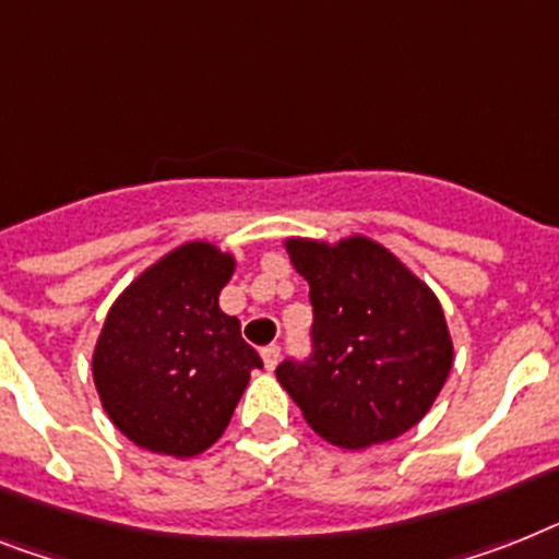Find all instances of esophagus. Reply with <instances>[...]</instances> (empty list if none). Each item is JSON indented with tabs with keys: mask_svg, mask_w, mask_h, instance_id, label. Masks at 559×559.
<instances>
[{
	"mask_svg": "<svg viewBox=\"0 0 559 559\" xmlns=\"http://www.w3.org/2000/svg\"><path fill=\"white\" fill-rule=\"evenodd\" d=\"M260 354H262V362H265V368H269V371H274L276 362H280V345H265Z\"/></svg>",
	"mask_w": 559,
	"mask_h": 559,
	"instance_id": "1",
	"label": "esophagus"
}]
</instances>
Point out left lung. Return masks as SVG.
<instances>
[{
	"mask_svg": "<svg viewBox=\"0 0 559 559\" xmlns=\"http://www.w3.org/2000/svg\"><path fill=\"white\" fill-rule=\"evenodd\" d=\"M311 285V357L285 359L276 380L308 426L340 449L396 440L426 417L449 380L440 299L389 248L368 237L285 239Z\"/></svg>",
	"mask_w": 559,
	"mask_h": 559,
	"instance_id": "1",
	"label": "left lung"
}]
</instances>
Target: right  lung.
<instances>
[{
    "label": "right lung",
    "instance_id": "add662e5",
    "mask_svg": "<svg viewBox=\"0 0 559 559\" xmlns=\"http://www.w3.org/2000/svg\"><path fill=\"white\" fill-rule=\"evenodd\" d=\"M234 257L186 242L142 271L105 317L94 348V382L110 423L140 449L197 456L228 428L262 368L219 308Z\"/></svg>",
    "mask_w": 559,
    "mask_h": 559
}]
</instances>
